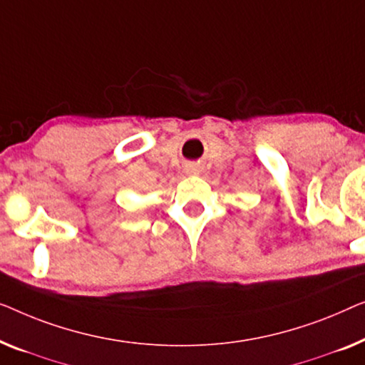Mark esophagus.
Instances as JSON below:
<instances>
[{
  "label": "esophagus",
  "mask_w": 365,
  "mask_h": 365,
  "mask_svg": "<svg viewBox=\"0 0 365 365\" xmlns=\"http://www.w3.org/2000/svg\"><path fill=\"white\" fill-rule=\"evenodd\" d=\"M185 172H187L188 175H200V172H202V167H200L198 163H188V165L185 167Z\"/></svg>",
  "instance_id": "34e87169"
}]
</instances>
